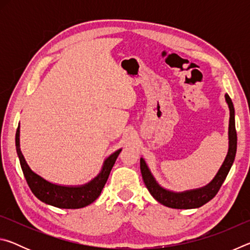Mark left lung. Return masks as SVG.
Wrapping results in <instances>:
<instances>
[{
  "instance_id": "1",
  "label": "left lung",
  "mask_w": 250,
  "mask_h": 250,
  "mask_svg": "<svg viewBox=\"0 0 250 250\" xmlns=\"http://www.w3.org/2000/svg\"><path fill=\"white\" fill-rule=\"evenodd\" d=\"M226 103L229 108V126H228V152L225 160L219 168L217 174L211 180L208 184L200 188L189 189L184 192H172L168 189L163 188L158 182L155 181L154 176L152 175L150 168L147 167L145 159H140V168L142 179L146 188L152 196L156 201L164 206L171 207L177 209H189L201 207L211 198L216 195L221 188L222 184L225 181L226 176L229 172L230 167L234 163L236 150H237V133L235 128V110L231 99L227 94L225 95Z\"/></svg>"
}]
</instances>
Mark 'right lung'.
Returning <instances> with one entry per match:
<instances>
[{
	"label": "right lung",
	"instance_id": "1",
	"mask_svg": "<svg viewBox=\"0 0 250 250\" xmlns=\"http://www.w3.org/2000/svg\"><path fill=\"white\" fill-rule=\"evenodd\" d=\"M15 146L23 174L34 195L45 204L58 208H82L95 202L103 191L110 171L121 152V149H119L104 160L103 168L94 180L79 186H65L50 183L31 170L20 147V125L16 130Z\"/></svg>",
	"mask_w": 250,
	"mask_h": 250
}]
</instances>
